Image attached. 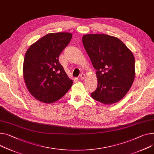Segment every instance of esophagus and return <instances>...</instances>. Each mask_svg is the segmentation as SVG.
I'll return each instance as SVG.
<instances>
[{
	"label": "esophagus",
	"mask_w": 154,
	"mask_h": 154,
	"mask_svg": "<svg viewBox=\"0 0 154 154\" xmlns=\"http://www.w3.org/2000/svg\"><path fill=\"white\" fill-rule=\"evenodd\" d=\"M79 78H80V79H81V80L85 79V75L84 73H81V74L79 75Z\"/></svg>",
	"instance_id": "obj_1"
}]
</instances>
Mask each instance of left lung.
Wrapping results in <instances>:
<instances>
[{
    "label": "left lung",
    "instance_id": "1",
    "mask_svg": "<svg viewBox=\"0 0 154 154\" xmlns=\"http://www.w3.org/2000/svg\"><path fill=\"white\" fill-rule=\"evenodd\" d=\"M82 40L97 71V88L91 97L104 104L120 100L134 79L135 60L132 52L119 39L107 34H85Z\"/></svg>",
    "mask_w": 154,
    "mask_h": 154
}]
</instances>
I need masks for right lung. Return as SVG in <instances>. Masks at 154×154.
<instances>
[{
    "label": "right lung",
    "instance_id": "add662e5",
    "mask_svg": "<svg viewBox=\"0 0 154 154\" xmlns=\"http://www.w3.org/2000/svg\"><path fill=\"white\" fill-rule=\"evenodd\" d=\"M72 38L69 32L46 34L27 50L23 62V78L31 95L45 103L62 98L73 85L58 57Z\"/></svg>",
    "mask_w": 154,
    "mask_h": 154
}]
</instances>
